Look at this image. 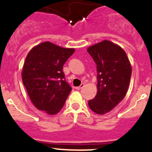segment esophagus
<instances>
[{
	"mask_svg": "<svg viewBox=\"0 0 152 152\" xmlns=\"http://www.w3.org/2000/svg\"><path fill=\"white\" fill-rule=\"evenodd\" d=\"M84 87V84H80V86H78V87H76V89L77 90H80V89H81V88H83Z\"/></svg>",
	"mask_w": 152,
	"mask_h": 152,
	"instance_id": "1",
	"label": "esophagus"
}]
</instances>
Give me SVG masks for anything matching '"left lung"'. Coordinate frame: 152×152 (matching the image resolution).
Masks as SVG:
<instances>
[{
  "label": "left lung",
  "instance_id": "8db88e82",
  "mask_svg": "<svg viewBox=\"0 0 152 152\" xmlns=\"http://www.w3.org/2000/svg\"><path fill=\"white\" fill-rule=\"evenodd\" d=\"M88 52L96 64L97 93L88 101L91 110L103 115L118 105L129 86L132 66L125 51L109 40L88 47Z\"/></svg>",
  "mask_w": 152,
  "mask_h": 152
}]
</instances>
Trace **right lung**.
<instances>
[{
  "label": "right lung",
  "instance_id": "right-lung-1",
  "mask_svg": "<svg viewBox=\"0 0 152 152\" xmlns=\"http://www.w3.org/2000/svg\"><path fill=\"white\" fill-rule=\"evenodd\" d=\"M75 49L62 48L50 42L29 52L22 69V80L31 101L39 110L55 115L61 110L72 88L65 81L63 65Z\"/></svg>",
  "mask_w": 152,
  "mask_h": 152
}]
</instances>
